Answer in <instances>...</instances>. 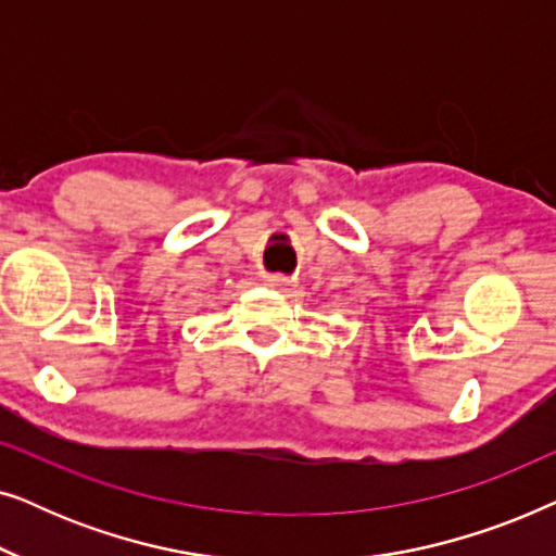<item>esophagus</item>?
I'll use <instances>...</instances> for the list:
<instances>
[{"instance_id":"1","label":"esophagus","mask_w":556,"mask_h":556,"mask_svg":"<svg viewBox=\"0 0 556 556\" xmlns=\"http://www.w3.org/2000/svg\"><path fill=\"white\" fill-rule=\"evenodd\" d=\"M265 283H268L270 288H276V291H291L293 278L280 276V273H273V276H265Z\"/></svg>"}]
</instances>
